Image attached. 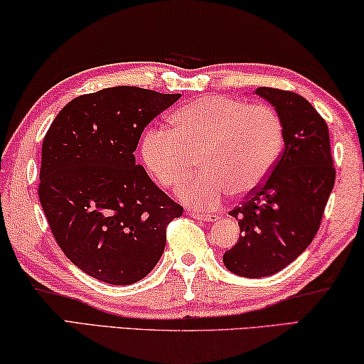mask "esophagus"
I'll list each match as a JSON object with an SVG mask.
<instances>
[{"label": "esophagus", "instance_id": "1", "mask_svg": "<svg viewBox=\"0 0 364 364\" xmlns=\"http://www.w3.org/2000/svg\"><path fill=\"white\" fill-rule=\"evenodd\" d=\"M195 219L203 220V222H215L219 219V214H211V213H192Z\"/></svg>", "mask_w": 364, "mask_h": 364}]
</instances>
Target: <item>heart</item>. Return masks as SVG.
Returning <instances> with one entry per match:
<instances>
[{"label": "heart", "mask_w": 364, "mask_h": 364, "mask_svg": "<svg viewBox=\"0 0 364 364\" xmlns=\"http://www.w3.org/2000/svg\"><path fill=\"white\" fill-rule=\"evenodd\" d=\"M178 134L146 129L140 153L164 187H176L196 164L203 168L177 188L178 200L195 209H214L228 193L243 196L262 186L283 149V123L267 105L208 95L178 108Z\"/></svg>", "instance_id": "b5f03b06"}]
</instances>
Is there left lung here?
Wrapping results in <instances>:
<instances>
[{"instance_id": "1", "label": "left lung", "mask_w": 364, "mask_h": 364, "mask_svg": "<svg viewBox=\"0 0 364 364\" xmlns=\"http://www.w3.org/2000/svg\"><path fill=\"white\" fill-rule=\"evenodd\" d=\"M254 94L282 119L284 150L269 178L230 213L241 233L222 260L235 275L264 278L288 267L315 238L336 169L326 121L307 99L273 87Z\"/></svg>"}]
</instances>
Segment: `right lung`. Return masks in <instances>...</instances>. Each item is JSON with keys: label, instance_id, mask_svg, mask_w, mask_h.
Returning <instances> with one entry per match:
<instances>
[{"label": "right lung", "instance_id": "obj_1", "mask_svg": "<svg viewBox=\"0 0 364 364\" xmlns=\"http://www.w3.org/2000/svg\"><path fill=\"white\" fill-rule=\"evenodd\" d=\"M178 97L107 87L68 102L48 129L40 203L57 245L89 277L132 284L163 256L166 225L183 209L136 164L134 151L146 124Z\"/></svg>", "mask_w": 364, "mask_h": 364}]
</instances>
